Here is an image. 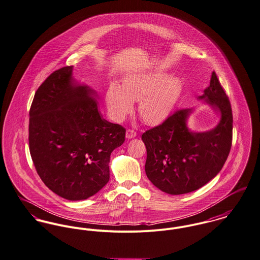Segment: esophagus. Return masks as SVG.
Wrapping results in <instances>:
<instances>
[{
	"label": "esophagus",
	"mask_w": 260,
	"mask_h": 260,
	"mask_svg": "<svg viewBox=\"0 0 260 260\" xmlns=\"http://www.w3.org/2000/svg\"><path fill=\"white\" fill-rule=\"evenodd\" d=\"M136 135H137V133H136V131H134L133 129H128V130L126 131V138H127V139L135 138Z\"/></svg>",
	"instance_id": "obj_1"
}]
</instances>
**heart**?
<instances>
[{"mask_svg":"<svg viewBox=\"0 0 260 260\" xmlns=\"http://www.w3.org/2000/svg\"><path fill=\"white\" fill-rule=\"evenodd\" d=\"M182 92L181 80L161 72L131 74L123 83V90L112 84L106 91V103L117 119H124L133 110V101H139V115L146 123L166 118L176 106Z\"/></svg>","mask_w":260,"mask_h":260,"instance_id":"b5f03b06","label":"heart"}]
</instances>
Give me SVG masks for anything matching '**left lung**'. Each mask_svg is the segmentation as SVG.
<instances>
[{"instance_id":"obj_1","label":"left lung","mask_w":260,"mask_h":260,"mask_svg":"<svg viewBox=\"0 0 260 260\" xmlns=\"http://www.w3.org/2000/svg\"><path fill=\"white\" fill-rule=\"evenodd\" d=\"M199 98L220 112L213 130L189 131L187 119L191 110L180 109L142 134L147 149L146 175L155 187L170 194L190 192L209 183L222 169L232 148V105L214 71L210 86Z\"/></svg>"}]
</instances>
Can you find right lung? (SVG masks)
<instances>
[{
  "instance_id": "1",
  "label": "right lung",
  "mask_w": 260,
  "mask_h": 260,
  "mask_svg": "<svg viewBox=\"0 0 260 260\" xmlns=\"http://www.w3.org/2000/svg\"><path fill=\"white\" fill-rule=\"evenodd\" d=\"M72 67L49 74L29 109L28 147L38 175L47 188L70 200H85L109 181L112 151L126 129L102 118L94 91L77 85Z\"/></svg>"
}]
</instances>
